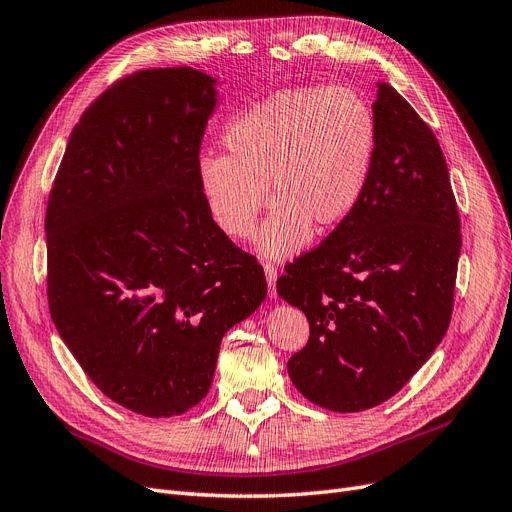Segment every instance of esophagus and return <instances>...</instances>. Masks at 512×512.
Masks as SVG:
<instances>
[{
    "instance_id": "1",
    "label": "esophagus",
    "mask_w": 512,
    "mask_h": 512,
    "mask_svg": "<svg viewBox=\"0 0 512 512\" xmlns=\"http://www.w3.org/2000/svg\"><path fill=\"white\" fill-rule=\"evenodd\" d=\"M263 272H266V280H268V287H270V295L276 297V278H278V272L274 268V263H263Z\"/></svg>"
}]
</instances>
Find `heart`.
<instances>
[{"label": "heart", "instance_id": "heart-1", "mask_svg": "<svg viewBox=\"0 0 512 512\" xmlns=\"http://www.w3.org/2000/svg\"><path fill=\"white\" fill-rule=\"evenodd\" d=\"M230 154H202L198 183L208 213L232 238H249L270 196L257 253L285 259L312 234L331 232L363 202L377 160V120L344 86L280 90L225 128Z\"/></svg>", "mask_w": 512, "mask_h": 512}]
</instances>
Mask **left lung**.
<instances>
[{
    "label": "left lung",
    "instance_id": "1",
    "mask_svg": "<svg viewBox=\"0 0 512 512\" xmlns=\"http://www.w3.org/2000/svg\"><path fill=\"white\" fill-rule=\"evenodd\" d=\"M377 160L348 221L297 257L278 295L306 314L310 339L289 358L314 405L354 413L382 405L447 333L460 215L441 145L390 84H377Z\"/></svg>",
    "mask_w": 512,
    "mask_h": 512
}]
</instances>
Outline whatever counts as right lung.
Instances as JSON below:
<instances>
[{"mask_svg":"<svg viewBox=\"0 0 512 512\" xmlns=\"http://www.w3.org/2000/svg\"><path fill=\"white\" fill-rule=\"evenodd\" d=\"M215 107L217 80L198 69L128 75L71 130L48 198L54 327L94 386L147 418L204 399L223 335L268 295L200 192Z\"/></svg>","mask_w":512,"mask_h":512,"instance_id":"right-lung-1","label":"right lung"}]
</instances>
